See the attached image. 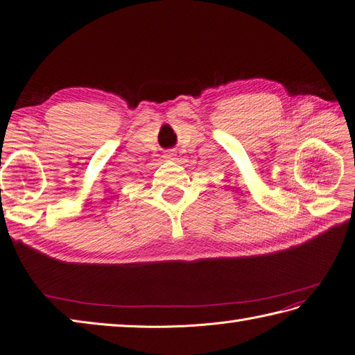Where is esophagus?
<instances>
[{"mask_svg": "<svg viewBox=\"0 0 355 355\" xmlns=\"http://www.w3.org/2000/svg\"><path fill=\"white\" fill-rule=\"evenodd\" d=\"M175 157H176V154L173 151H167L164 154V158H167V159H175Z\"/></svg>", "mask_w": 355, "mask_h": 355, "instance_id": "1", "label": "esophagus"}]
</instances>
